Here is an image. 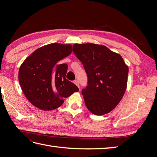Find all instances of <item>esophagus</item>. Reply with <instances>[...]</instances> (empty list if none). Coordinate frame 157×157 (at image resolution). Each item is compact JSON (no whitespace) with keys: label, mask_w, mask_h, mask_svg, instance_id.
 Masks as SVG:
<instances>
[{"label":"esophagus","mask_w":157,"mask_h":157,"mask_svg":"<svg viewBox=\"0 0 157 157\" xmlns=\"http://www.w3.org/2000/svg\"><path fill=\"white\" fill-rule=\"evenodd\" d=\"M74 84L78 86V87H79V81L78 80H75L74 81Z\"/></svg>","instance_id":"esophagus-1"}]
</instances>
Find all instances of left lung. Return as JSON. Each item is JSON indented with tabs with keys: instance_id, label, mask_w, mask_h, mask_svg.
<instances>
[{
	"instance_id": "8db88e82",
	"label": "left lung",
	"mask_w": 157,
	"mask_h": 157,
	"mask_svg": "<svg viewBox=\"0 0 157 157\" xmlns=\"http://www.w3.org/2000/svg\"><path fill=\"white\" fill-rule=\"evenodd\" d=\"M73 47L87 73L88 86L82 91L86 107L96 115L110 113L126 90L128 66L121 55L105 46L87 43Z\"/></svg>"
}]
</instances>
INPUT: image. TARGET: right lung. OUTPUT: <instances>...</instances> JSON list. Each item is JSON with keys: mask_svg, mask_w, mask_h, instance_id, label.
<instances>
[{"mask_svg": "<svg viewBox=\"0 0 157 157\" xmlns=\"http://www.w3.org/2000/svg\"><path fill=\"white\" fill-rule=\"evenodd\" d=\"M71 44L52 43L38 48L20 66L19 82L30 103L43 111L61 106L63 98L79 91L65 78L68 66L58 62L72 52Z\"/></svg>", "mask_w": 157, "mask_h": 157, "instance_id": "add662e5", "label": "right lung"}]
</instances>
